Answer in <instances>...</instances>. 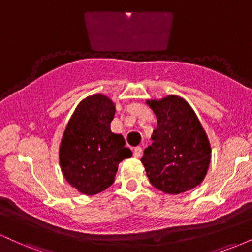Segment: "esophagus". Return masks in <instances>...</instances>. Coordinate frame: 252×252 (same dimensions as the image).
<instances>
[{"label":"esophagus","mask_w":252,"mask_h":252,"mask_svg":"<svg viewBox=\"0 0 252 252\" xmlns=\"http://www.w3.org/2000/svg\"><path fill=\"white\" fill-rule=\"evenodd\" d=\"M142 155V148L141 147H136L134 149V158H140Z\"/></svg>","instance_id":"obj_1"}]
</instances>
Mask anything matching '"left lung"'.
<instances>
[{
    "label": "left lung",
    "mask_w": 252,
    "mask_h": 252,
    "mask_svg": "<svg viewBox=\"0 0 252 252\" xmlns=\"http://www.w3.org/2000/svg\"><path fill=\"white\" fill-rule=\"evenodd\" d=\"M158 126L141 158L150 184L168 194L200 185L211 162V144L198 116L184 98L169 94L148 99Z\"/></svg>",
    "instance_id": "8db88e82"
}]
</instances>
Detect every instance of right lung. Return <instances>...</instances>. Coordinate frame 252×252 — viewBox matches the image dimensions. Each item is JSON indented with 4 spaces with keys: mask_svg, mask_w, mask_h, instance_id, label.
Returning <instances> with one entry per match:
<instances>
[{
    "mask_svg": "<svg viewBox=\"0 0 252 252\" xmlns=\"http://www.w3.org/2000/svg\"><path fill=\"white\" fill-rule=\"evenodd\" d=\"M116 106L108 96L96 94L77 105L59 146L63 175L86 195L103 192L112 185L118 164L132 155L121 134L110 129Z\"/></svg>",
    "mask_w": 252,
    "mask_h": 252,
    "instance_id": "right-lung-1",
    "label": "right lung"
}]
</instances>
